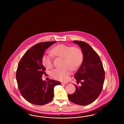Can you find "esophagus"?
I'll return each mask as SVG.
<instances>
[{"label": "esophagus", "mask_w": 124, "mask_h": 124, "mask_svg": "<svg viewBox=\"0 0 124 124\" xmlns=\"http://www.w3.org/2000/svg\"><path fill=\"white\" fill-rule=\"evenodd\" d=\"M68 83L65 82H62L61 83L62 85H67Z\"/></svg>", "instance_id": "1"}]
</instances>
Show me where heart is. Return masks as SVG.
<instances>
[{
  "label": "heart",
  "mask_w": 124,
  "mask_h": 124,
  "mask_svg": "<svg viewBox=\"0 0 124 124\" xmlns=\"http://www.w3.org/2000/svg\"><path fill=\"white\" fill-rule=\"evenodd\" d=\"M51 52L54 56L64 58L63 68H57L53 70L51 75L56 79L66 81L71 74L72 69L75 70L81 64L83 54L81 49L75 46L60 44L53 48ZM44 67L50 69L53 66V57L50 54H45L42 58Z\"/></svg>",
  "instance_id": "obj_1"
}]
</instances>
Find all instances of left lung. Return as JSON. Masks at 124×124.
Here are the masks:
<instances>
[{"label":"left lung","instance_id":"8db88e82","mask_svg":"<svg viewBox=\"0 0 124 124\" xmlns=\"http://www.w3.org/2000/svg\"><path fill=\"white\" fill-rule=\"evenodd\" d=\"M73 42L80 47L83 60L75 78L81 86L75 85V92L68 94L70 101L81 105L91 104L97 98L103 89L105 73L99 55L89 44L82 41Z\"/></svg>","mask_w":124,"mask_h":124}]
</instances>
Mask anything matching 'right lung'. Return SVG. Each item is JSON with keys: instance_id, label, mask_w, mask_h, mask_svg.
I'll list each match as a JSON object with an SVG mask.
<instances>
[{"instance_id": "add662e5", "label": "right lung", "mask_w": 124, "mask_h": 124, "mask_svg": "<svg viewBox=\"0 0 124 124\" xmlns=\"http://www.w3.org/2000/svg\"><path fill=\"white\" fill-rule=\"evenodd\" d=\"M55 41L38 43L28 49L19 62L16 78L20 92L27 101L35 105H45L54 98V87L61 83L42 79L45 74L42 58L45 50Z\"/></svg>"}]
</instances>
